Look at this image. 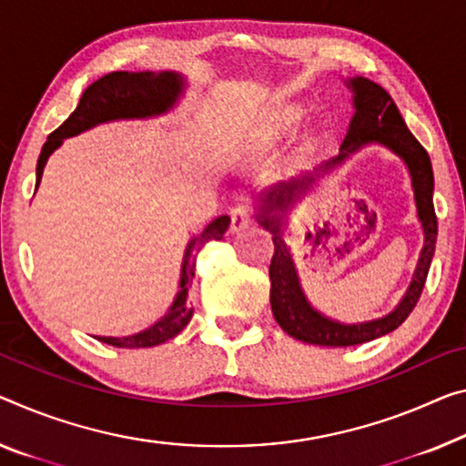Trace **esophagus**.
Returning a JSON list of instances; mask_svg holds the SVG:
<instances>
[{
  "mask_svg": "<svg viewBox=\"0 0 466 466\" xmlns=\"http://www.w3.org/2000/svg\"><path fill=\"white\" fill-rule=\"evenodd\" d=\"M252 225V214H249L248 206H238V208L231 210V231L241 233Z\"/></svg>",
  "mask_w": 466,
  "mask_h": 466,
  "instance_id": "esophagus-1",
  "label": "esophagus"
}]
</instances>
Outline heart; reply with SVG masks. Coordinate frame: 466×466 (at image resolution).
<instances>
[{
  "label": "heart",
  "mask_w": 466,
  "mask_h": 466,
  "mask_svg": "<svg viewBox=\"0 0 466 466\" xmlns=\"http://www.w3.org/2000/svg\"><path fill=\"white\" fill-rule=\"evenodd\" d=\"M304 118V110L299 106H285V108H279L273 116H270L267 125V139L275 141L281 139L285 135L296 131Z\"/></svg>",
  "instance_id": "1"
}]
</instances>
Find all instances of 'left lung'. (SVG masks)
I'll list each match as a JSON object with an SVG mask.
<instances>
[{"label":"left lung","mask_w":466,"mask_h":466,"mask_svg":"<svg viewBox=\"0 0 466 466\" xmlns=\"http://www.w3.org/2000/svg\"><path fill=\"white\" fill-rule=\"evenodd\" d=\"M346 85L352 91L354 116L350 120L339 154L319 164L310 173H302L285 183H277L256 198V220L267 231L273 233L275 243V254L268 268L270 308H273L275 320L291 338L327 348H346L373 341L402 325L408 314L412 312V308L417 306L420 291L425 288V279L435 254V241H438V218H435L433 208V168L425 147L408 131L398 106L393 104L391 96L381 85L364 76L346 78ZM375 142L388 147L407 164L413 183L415 203L418 204V216L424 227V248H421L411 285L399 306L381 319L348 326L319 313L305 298L290 250L284 241V218L320 176L345 161L358 148Z\"/></svg>","instance_id":"8db88e82"}]
</instances>
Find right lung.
<instances>
[{"mask_svg":"<svg viewBox=\"0 0 466 466\" xmlns=\"http://www.w3.org/2000/svg\"><path fill=\"white\" fill-rule=\"evenodd\" d=\"M183 91L185 76L181 73H175V70H160V73H149V70H146V73H127V70H118V73H110L97 78L96 83H91L85 89L75 112L47 137L37 160V183H35V189L39 187L47 158L62 146L64 139L81 135L97 125L114 123V120H141L162 116V114L175 108ZM228 225H231V218L223 214V217L214 218L202 233L189 239L183 254L178 291L173 304L164 312V317H160L147 329H143V331L127 335V338L97 339L114 348H152L181 333L193 317L189 288L191 279L196 275L193 273L196 256L208 241L223 239Z\"/></svg>","mask_w":466,"mask_h":466,"instance_id":"add662e5","label":"right lung"}]
</instances>
